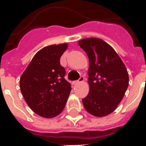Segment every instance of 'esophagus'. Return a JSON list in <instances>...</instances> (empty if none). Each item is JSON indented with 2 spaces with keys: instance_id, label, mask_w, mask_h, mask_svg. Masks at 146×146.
Returning <instances> with one entry per match:
<instances>
[{
  "instance_id": "1",
  "label": "esophagus",
  "mask_w": 146,
  "mask_h": 146,
  "mask_svg": "<svg viewBox=\"0 0 146 146\" xmlns=\"http://www.w3.org/2000/svg\"><path fill=\"white\" fill-rule=\"evenodd\" d=\"M84 80V77L83 76H81L80 77V79L78 80H75V81H73V84H79L80 82H83Z\"/></svg>"
}]
</instances>
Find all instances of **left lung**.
<instances>
[{
    "label": "left lung",
    "instance_id": "1",
    "mask_svg": "<svg viewBox=\"0 0 146 146\" xmlns=\"http://www.w3.org/2000/svg\"><path fill=\"white\" fill-rule=\"evenodd\" d=\"M78 44L89 59L90 90L82 99L84 106L93 116H107L117 108L128 87L127 68L115 50L102 39H83Z\"/></svg>",
    "mask_w": 146,
    "mask_h": 146
}]
</instances>
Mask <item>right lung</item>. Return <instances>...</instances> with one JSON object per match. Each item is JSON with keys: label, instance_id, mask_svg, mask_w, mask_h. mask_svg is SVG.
Returning a JSON list of instances; mask_svg holds the SVG:
<instances>
[{"label": "right lung", "instance_id": "add662e5", "mask_svg": "<svg viewBox=\"0 0 146 146\" xmlns=\"http://www.w3.org/2000/svg\"><path fill=\"white\" fill-rule=\"evenodd\" d=\"M68 44L47 46L36 53L22 74L20 90L34 113L44 118L58 116L63 110L71 91L64 78L66 70L60 57Z\"/></svg>", "mask_w": 146, "mask_h": 146}]
</instances>
